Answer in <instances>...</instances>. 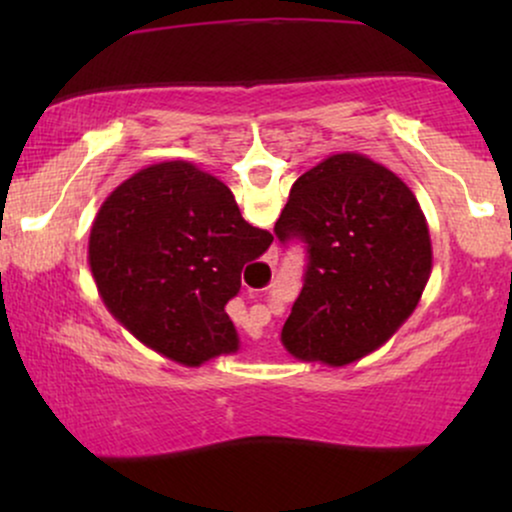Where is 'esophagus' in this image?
Listing matches in <instances>:
<instances>
[{
  "instance_id": "34e87169",
  "label": "esophagus",
  "mask_w": 512,
  "mask_h": 512,
  "mask_svg": "<svg viewBox=\"0 0 512 512\" xmlns=\"http://www.w3.org/2000/svg\"><path fill=\"white\" fill-rule=\"evenodd\" d=\"M269 262H276V252H272V255H269ZM264 317H267V310H264V308H260V310H257V313L255 315H252V320H257V327H260V325H264Z\"/></svg>"
}]
</instances>
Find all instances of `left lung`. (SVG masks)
I'll return each mask as SVG.
<instances>
[{"label":"left lung","mask_w":512,"mask_h":512,"mask_svg":"<svg viewBox=\"0 0 512 512\" xmlns=\"http://www.w3.org/2000/svg\"><path fill=\"white\" fill-rule=\"evenodd\" d=\"M274 233L308 245L303 291L281 330L298 361L342 368L373 354L414 313L431 276V236L414 192L354 151L293 182Z\"/></svg>","instance_id":"obj_1"}]
</instances>
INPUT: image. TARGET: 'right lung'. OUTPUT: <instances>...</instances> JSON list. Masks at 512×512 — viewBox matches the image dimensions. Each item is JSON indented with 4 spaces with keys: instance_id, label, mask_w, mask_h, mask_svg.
<instances>
[{
    "instance_id": "right-lung-1",
    "label": "right lung",
    "mask_w": 512,
    "mask_h": 512,
    "mask_svg": "<svg viewBox=\"0 0 512 512\" xmlns=\"http://www.w3.org/2000/svg\"><path fill=\"white\" fill-rule=\"evenodd\" d=\"M274 236L240 216L219 178L187 161L146 166L117 185L88 236V267L105 308L139 342L180 366L236 354L226 303L243 264Z\"/></svg>"
}]
</instances>
